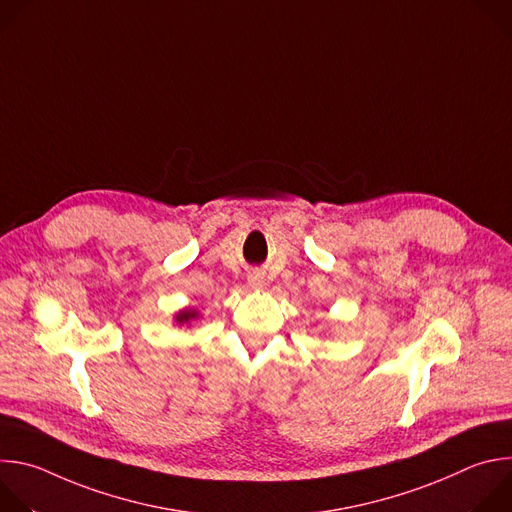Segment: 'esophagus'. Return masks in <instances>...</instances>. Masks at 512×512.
Wrapping results in <instances>:
<instances>
[{
	"label": "esophagus",
	"mask_w": 512,
	"mask_h": 512,
	"mask_svg": "<svg viewBox=\"0 0 512 512\" xmlns=\"http://www.w3.org/2000/svg\"><path fill=\"white\" fill-rule=\"evenodd\" d=\"M249 283H251L253 287H263V285H265V279H263L259 273H255V275H249Z\"/></svg>",
	"instance_id": "34e87169"
}]
</instances>
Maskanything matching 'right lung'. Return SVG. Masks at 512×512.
<instances>
[{"label":"right lung","instance_id":"obj_1","mask_svg":"<svg viewBox=\"0 0 512 512\" xmlns=\"http://www.w3.org/2000/svg\"><path fill=\"white\" fill-rule=\"evenodd\" d=\"M192 318H196V312L184 310V312H180V314L176 316V322H178V324H186V322H190Z\"/></svg>","mask_w":512,"mask_h":512}]
</instances>
